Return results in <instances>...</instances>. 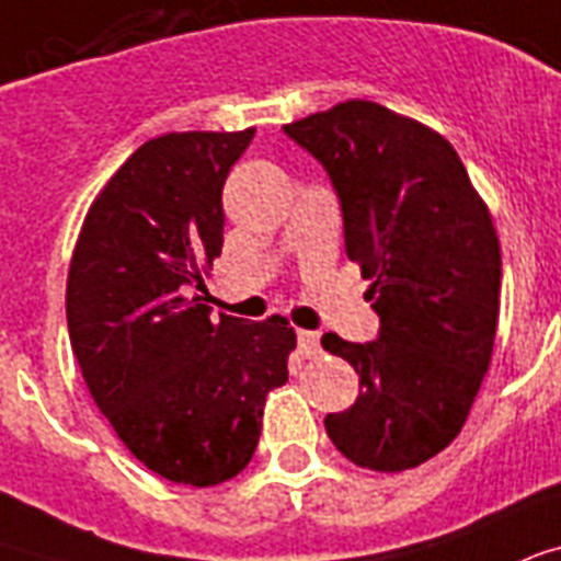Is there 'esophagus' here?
<instances>
[{
  "label": "esophagus",
  "mask_w": 561,
  "mask_h": 561,
  "mask_svg": "<svg viewBox=\"0 0 561 561\" xmlns=\"http://www.w3.org/2000/svg\"><path fill=\"white\" fill-rule=\"evenodd\" d=\"M298 351H301V357L312 359L321 354L319 345V333H312V330H298Z\"/></svg>",
  "instance_id": "esophagus-1"
}]
</instances>
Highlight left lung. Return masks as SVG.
Wrapping results in <instances>:
<instances>
[{
  "label": "left lung",
  "mask_w": 561,
  "mask_h": 561,
  "mask_svg": "<svg viewBox=\"0 0 561 561\" xmlns=\"http://www.w3.org/2000/svg\"><path fill=\"white\" fill-rule=\"evenodd\" d=\"M328 172L345 251L371 280L375 342L324 333L359 375L354 407L324 419L354 466L407 471L466 424L492 359L501 312V242L462 160L442 134L351 99L284 125Z\"/></svg>",
  "instance_id": "1"
}]
</instances>
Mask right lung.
I'll list each match as a JSON object with an SVG mask.
<instances>
[{
  "mask_svg": "<svg viewBox=\"0 0 561 561\" xmlns=\"http://www.w3.org/2000/svg\"><path fill=\"white\" fill-rule=\"evenodd\" d=\"M251 137L142 142L93 202L69 263V342L95 407L149 471L195 489L249 466L295 348L280 316L213 321L198 295L221 254V186Z\"/></svg>",
  "mask_w": 561,
  "mask_h": 561,
  "instance_id": "add662e5",
  "label": "right lung"
}]
</instances>
